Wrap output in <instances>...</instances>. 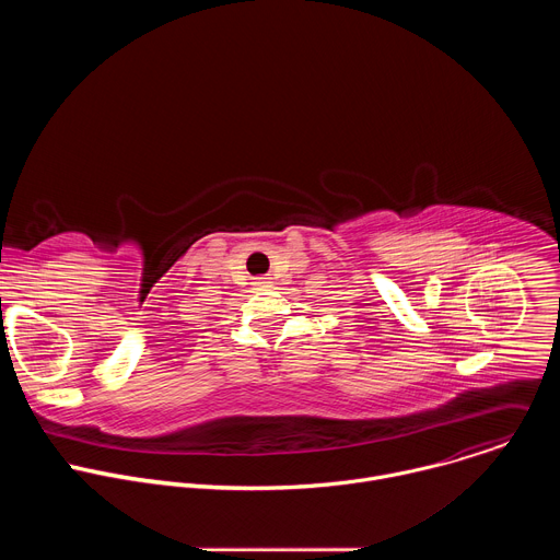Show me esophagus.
Returning a JSON list of instances; mask_svg holds the SVG:
<instances>
[{
  "mask_svg": "<svg viewBox=\"0 0 560 560\" xmlns=\"http://www.w3.org/2000/svg\"><path fill=\"white\" fill-rule=\"evenodd\" d=\"M255 283H257V285H268V283H270V277H257Z\"/></svg>",
  "mask_w": 560,
  "mask_h": 560,
  "instance_id": "esophagus-1",
  "label": "esophagus"
}]
</instances>
